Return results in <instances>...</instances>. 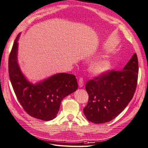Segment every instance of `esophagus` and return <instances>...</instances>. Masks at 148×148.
<instances>
[{
  "label": "esophagus",
  "instance_id": "obj_1",
  "mask_svg": "<svg viewBox=\"0 0 148 148\" xmlns=\"http://www.w3.org/2000/svg\"><path fill=\"white\" fill-rule=\"evenodd\" d=\"M84 79H83V78H79V80H78V86L79 87H82L83 86H84Z\"/></svg>",
  "mask_w": 148,
  "mask_h": 148
}]
</instances>
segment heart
<instances>
[{
	"mask_svg": "<svg viewBox=\"0 0 148 148\" xmlns=\"http://www.w3.org/2000/svg\"><path fill=\"white\" fill-rule=\"evenodd\" d=\"M110 68L111 63L110 61L106 59H102L92 64L90 67V71L94 75H101L106 73Z\"/></svg>",
	"mask_w": 148,
	"mask_h": 148,
	"instance_id": "heart-1",
	"label": "heart"
}]
</instances>
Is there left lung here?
I'll list each match as a JSON object with an SVG mask.
<instances>
[{"label": "left lung", "mask_w": 148, "mask_h": 148, "mask_svg": "<svg viewBox=\"0 0 148 148\" xmlns=\"http://www.w3.org/2000/svg\"><path fill=\"white\" fill-rule=\"evenodd\" d=\"M138 70L134 53L122 70H110L86 82L88 102L84 113L87 120L102 124L118 116L134 96Z\"/></svg>", "instance_id": "1"}]
</instances>
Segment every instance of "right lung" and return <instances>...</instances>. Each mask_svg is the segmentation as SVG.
<instances>
[{
  "mask_svg": "<svg viewBox=\"0 0 148 148\" xmlns=\"http://www.w3.org/2000/svg\"><path fill=\"white\" fill-rule=\"evenodd\" d=\"M14 41L9 58V74L17 98L24 110L34 118L48 121L58 112L62 100L78 88L74 75L61 73L36 84L29 82L17 63L18 39Z\"/></svg>",
  "mask_w": 148,
  "mask_h": 148,
  "instance_id": "right-lung-1",
  "label": "right lung"
}]
</instances>
